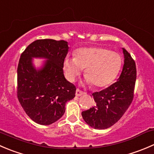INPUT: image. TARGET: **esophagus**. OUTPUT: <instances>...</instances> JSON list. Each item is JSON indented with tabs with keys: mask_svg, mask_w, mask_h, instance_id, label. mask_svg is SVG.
Here are the masks:
<instances>
[{
	"mask_svg": "<svg viewBox=\"0 0 154 154\" xmlns=\"http://www.w3.org/2000/svg\"><path fill=\"white\" fill-rule=\"evenodd\" d=\"M84 92H82L81 90H80V89H77V90H76V96H81V95H84Z\"/></svg>",
	"mask_w": 154,
	"mask_h": 154,
	"instance_id": "1",
	"label": "esophagus"
}]
</instances>
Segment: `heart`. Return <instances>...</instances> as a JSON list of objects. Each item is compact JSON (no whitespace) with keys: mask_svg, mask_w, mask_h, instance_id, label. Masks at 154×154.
Wrapping results in <instances>:
<instances>
[{"mask_svg":"<svg viewBox=\"0 0 154 154\" xmlns=\"http://www.w3.org/2000/svg\"><path fill=\"white\" fill-rule=\"evenodd\" d=\"M122 65L121 56L103 47L79 48L74 58L66 57L63 69L66 78L73 82L85 68V83L95 88L108 86L118 75Z\"/></svg>","mask_w":154,"mask_h":154,"instance_id":"obj_1","label":"heart"}]
</instances>
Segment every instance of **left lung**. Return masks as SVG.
Returning a JSON list of instances; mask_svg holds the SVG:
<instances>
[{
	"label": "left lung",
	"mask_w": 154,
	"mask_h": 154,
	"mask_svg": "<svg viewBox=\"0 0 154 154\" xmlns=\"http://www.w3.org/2000/svg\"><path fill=\"white\" fill-rule=\"evenodd\" d=\"M124 64L117 81L105 89L92 93L94 107L82 112L84 121L95 129H105L117 123L133 99L136 67L131 55L123 48Z\"/></svg>",
	"instance_id": "8db88e82"
}]
</instances>
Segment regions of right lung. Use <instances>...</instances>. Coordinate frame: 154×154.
Instances as JSON below:
<instances>
[{
	"label": "right lung",
	"instance_id": "obj_1",
	"mask_svg": "<svg viewBox=\"0 0 154 154\" xmlns=\"http://www.w3.org/2000/svg\"><path fill=\"white\" fill-rule=\"evenodd\" d=\"M68 43L37 40L21 55L17 68V96L22 108L34 122L50 125L65 111L67 101L75 97L76 87L65 79L63 62ZM34 58L45 60L35 67Z\"/></svg>",
	"mask_w": 154,
	"mask_h": 154
}]
</instances>
